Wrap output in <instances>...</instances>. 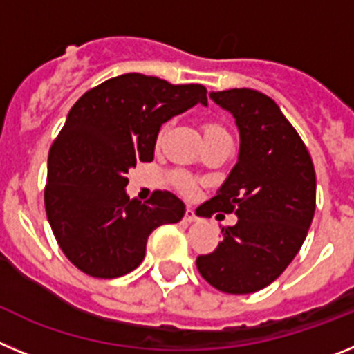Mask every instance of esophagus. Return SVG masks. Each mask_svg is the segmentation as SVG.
<instances>
[{"instance_id":"1","label":"esophagus","mask_w":354,"mask_h":354,"mask_svg":"<svg viewBox=\"0 0 354 354\" xmlns=\"http://www.w3.org/2000/svg\"><path fill=\"white\" fill-rule=\"evenodd\" d=\"M184 221H187V223L198 221V216L195 214V211H193V209H186V212H184Z\"/></svg>"}]
</instances>
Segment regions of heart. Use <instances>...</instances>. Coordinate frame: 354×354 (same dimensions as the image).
Masks as SVG:
<instances>
[{"label":"heart","mask_w":354,"mask_h":354,"mask_svg":"<svg viewBox=\"0 0 354 354\" xmlns=\"http://www.w3.org/2000/svg\"><path fill=\"white\" fill-rule=\"evenodd\" d=\"M165 131H167V127H162L161 136L165 134ZM202 131H204L205 142H209V140H214V138H225V136H228V131L225 129L221 124H218V122H205L204 126H202ZM171 179H174L175 187H177L180 193H192L193 192V180L189 179V175L183 174V171H177V174L171 175Z\"/></svg>","instance_id":"heart-1"}]
</instances>
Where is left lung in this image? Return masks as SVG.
I'll use <instances>...</instances> for the list:
<instances>
[{"mask_svg": "<svg viewBox=\"0 0 354 354\" xmlns=\"http://www.w3.org/2000/svg\"><path fill=\"white\" fill-rule=\"evenodd\" d=\"M209 97L236 118L239 158L216 196L196 214L236 212L237 223L221 227L223 241L212 253L198 255L196 268L221 292H257L286 271L310 228L314 162L271 97L252 88L211 92Z\"/></svg>", "mask_w": 354, "mask_h": 354, "instance_id": "8db88e82", "label": "left lung"}]
</instances>
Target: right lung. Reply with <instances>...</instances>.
<instances>
[{
  "label": "right lung",
  "mask_w": 354,
  "mask_h": 354,
  "mask_svg": "<svg viewBox=\"0 0 354 354\" xmlns=\"http://www.w3.org/2000/svg\"><path fill=\"white\" fill-rule=\"evenodd\" d=\"M207 106L202 84H171L138 72L88 90L71 108L48 159L44 202L65 257L93 278L131 273L145 257L154 228L183 220V200L154 192L129 200L126 175L154 159L165 122Z\"/></svg>",
  "instance_id": "1"
}]
</instances>
